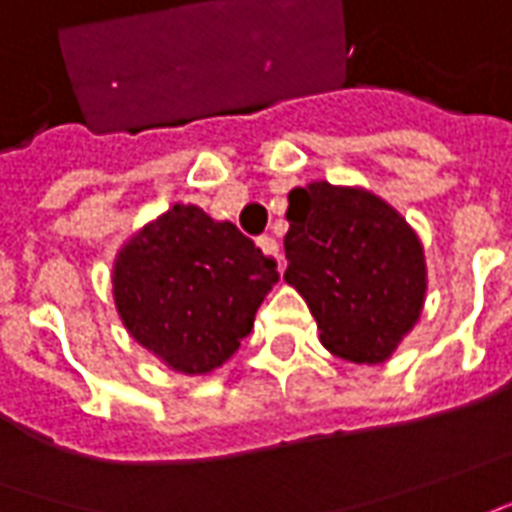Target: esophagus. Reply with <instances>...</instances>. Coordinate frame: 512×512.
I'll list each match as a JSON object with an SVG mask.
<instances>
[{
  "label": "esophagus",
  "instance_id": "1",
  "mask_svg": "<svg viewBox=\"0 0 512 512\" xmlns=\"http://www.w3.org/2000/svg\"><path fill=\"white\" fill-rule=\"evenodd\" d=\"M257 246L263 249V255H269V257H274V260H277V269H280V271L285 269V260H283V252H280V243L274 241L271 235H260V238H257Z\"/></svg>",
  "mask_w": 512,
  "mask_h": 512
}]
</instances>
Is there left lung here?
I'll return each mask as SVG.
<instances>
[{"label":"left lung","instance_id":"obj_1","mask_svg":"<svg viewBox=\"0 0 512 512\" xmlns=\"http://www.w3.org/2000/svg\"><path fill=\"white\" fill-rule=\"evenodd\" d=\"M285 280L300 291L333 356L378 364L415 328L426 297L423 246L367 190L314 182L288 193Z\"/></svg>","mask_w":512,"mask_h":512}]
</instances>
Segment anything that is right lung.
I'll return each instance as SVG.
<instances>
[{
	"mask_svg": "<svg viewBox=\"0 0 512 512\" xmlns=\"http://www.w3.org/2000/svg\"><path fill=\"white\" fill-rule=\"evenodd\" d=\"M280 280L235 224L176 204L131 238L114 263V302L128 333L187 375L221 367L249 336Z\"/></svg>",
	"mask_w": 512,
	"mask_h": 512,
	"instance_id": "right-lung-1",
	"label": "right lung"
}]
</instances>
